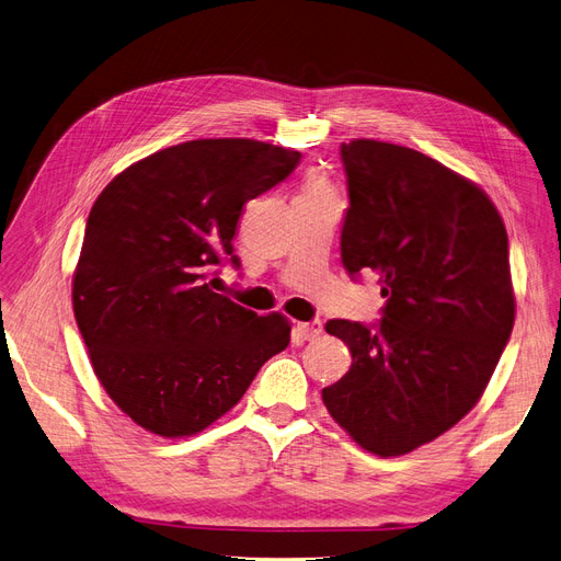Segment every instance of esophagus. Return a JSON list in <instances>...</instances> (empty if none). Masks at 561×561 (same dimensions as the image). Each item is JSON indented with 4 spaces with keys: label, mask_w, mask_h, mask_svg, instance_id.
<instances>
[{
    "label": "esophagus",
    "mask_w": 561,
    "mask_h": 561,
    "mask_svg": "<svg viewBox=\"0 0 561 561\" xmlns=\"http://www.w3.org/2000/svg\"><path fill=\"white\" fill-rule=\"evenodd\" d=\"M298 332L302 334V339L311 341L323 332V323L321 321H311V323H298Z\"/></svg>",
    "instance_id": "1"
}]
</instances>
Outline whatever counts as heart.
<instances>
[{
  "mask_svg": "<svg viewBox=\"0 0 561 561\" xmlns=\"http://www.w3.org/2000/svg\"><path fill=\"white\" fill-rule=\"evenodd\" d=\"M305 192H328V190H325V187H323V185H321L319 181H309V183H307V190H305Z\"/></svg>",
  "mask_w": 561,
  "mask_h": 561,
  "instance_id": "b5f03b06",
  "label": "heart"
}]
</instances>
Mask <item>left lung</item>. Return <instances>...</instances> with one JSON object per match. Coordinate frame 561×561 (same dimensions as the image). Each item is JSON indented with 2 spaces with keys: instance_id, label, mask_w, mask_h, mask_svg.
Listing matches in <instances>:
<instances>
[{
  "instance_id": "obj_1",
  "label": "left lung",
  "mask_w": 561,
  "mask_h": 561,
  "mask_svg": "<svg viewBox=\"0 0 561 561\" xmlns=\"http://www.w3.org/2000/svg\"><path fill=\"white\" fill-rule=\"evenodd\" d=\"M348 210L341 261L374 271L376 325L328 321L348 374L323 389L332 420L378 456H401L458 424L481 399L514 330L508 238L479 185L405 146L341 144Z\"/></svg>"
}]
</instances>
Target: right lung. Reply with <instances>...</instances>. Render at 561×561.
Listing matches in <instances>:
<instances>
[{
	"label": "right lung",
	"mask_w": 561,
	"mask_h": 561,
	"mask_svg": "<svg viewBox=\"0 0 561 561\" xmlns=\"http://www.w3.org/2000/svg\"><path fill=\"white\" fill-rule=\"evenodd\" d=\"M300 153L256 139H192L124 169L95 199L72 275V309L93 371L141 428L194 435L229 412L290 341L213 290L240 265L242 206L282 183Z\"/></svg>",
	"instance_id": "add662e5"
}]
</instances>
